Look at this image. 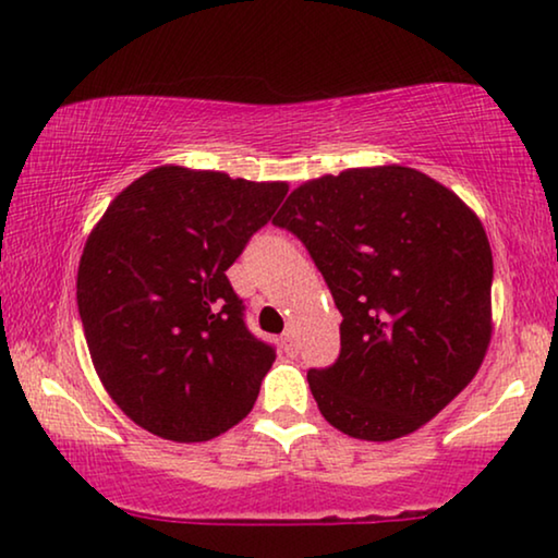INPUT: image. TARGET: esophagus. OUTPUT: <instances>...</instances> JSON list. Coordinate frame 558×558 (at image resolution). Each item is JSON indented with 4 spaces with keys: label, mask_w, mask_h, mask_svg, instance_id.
I'll return each mask as SVG.
<instances>
[{
    "label": "esophagus",
    "mask_w": 558,
    "mask_h": 558,
    "mask_svg": "<svg viewBox=\"0 0 558 558\" xmlns=\"http://www.w3.org/2000/svg\"><path fill=\"white\" fill-rule=\"evenodd\" d=\"M280 345H282V351H286L288 355L295 353V336H293V330H288L286 336L280 338Z\"/></svg>",
    "instance_id": "1"
}]
</instances>
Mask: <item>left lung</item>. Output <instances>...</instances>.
I'll return each instance as SVG.
<instances>
[{
	"instance_id": "left-lung-1",
	"label": "left lung",
	"mask_w": 558,
	"mask_h": 558,
	"mask_svg": "<svg viewBox=\"0 0 558 558\" xmlns=\"http://www.w3.org/2000/svg\"><path fill=\"white\" fill-rule=\"evenodd\" d=\"M278 228L303 240L343 315L340 355L307 386L332 428L411 436L471 384L494 332V257L478 215L405 165L295 187Z\"/></svg>"
}]
</instances>
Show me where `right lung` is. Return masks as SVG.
I'll list each match as a JSON object with an SVG mask.
<instances>
[{
	"label": "right lung",
	"mask_w": 558,
	"mask_h": 558,
	"mask_svg": "<svg viewBox=\"0 0 558 558\" xmlns=\"http://www.w3.org/2000/svg\"><path fill=\"white\" fill-rule=\"evenodd\" d=\"M286 193L280 180L160 165L89 232L77 270L89 359L140 428L199 444L253 411L276 351L247 332L226 270Z\"/></svg>",
	"instance_id": "add662e5"
}]
</instances>
